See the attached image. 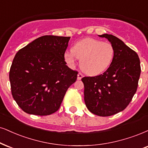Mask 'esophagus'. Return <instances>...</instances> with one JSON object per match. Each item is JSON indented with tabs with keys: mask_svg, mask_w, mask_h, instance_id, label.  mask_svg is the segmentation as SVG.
Listing matches in <instances>:
<instances>
[{
	"mask_svg": "<svg viewBox=\"0 0 148 148\" xmlns=\"http://www.w3.org/2000/svg\"><path fill=\"white\" fill-rule=\"evenodd\" d=\"M83 74H82L81 73H80V72L78 73V76H77V78H78V80H80V79H81V78H83Z\"/></svg>",
	"mask_w": 148,
	"mask_h": 148,
	"instance_id": "1",
	"label": "esophagus"
}]
</instances>
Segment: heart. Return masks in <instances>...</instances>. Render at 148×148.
Wrapping results in <instances>:
<instances>
[{
  "instance_id": "heart-1",
  "label": "heart",
  "mask_w": 148,
  "mask_h": 148,
  "mask_svg": "<svg viewBox=\"0 0 148 148\" xmlns=\"http://www.w3.org/2000/svg\"><path fill=\"white\" fill-rule=\"evenodd\" d=\"M115 50L110 42L94 38H85L76 42L71 52L64 54V60L70 66L80 60V67L90 76H96L108 68L113 61Z\"/></svg>"
}]
</instances>
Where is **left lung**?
<instances>
[{"mask_svg":"<svg viewBox=\"0 0 148 148\" xmlns=\"http://www.w3.org/2000/svg\"><path fill=\"white\" fill-rule=\"evenodd\" d=\"M105 37L113 45L115 55L106 71L96 76L82 78L84 84V100L91 113L107 117L122 111L133 98L141 74L139 56L117 37Z\"/></svg>","mask_w":148,"mask_h":148,"instance_id":"left-lung-1","label":"left lung"}]
</instances>
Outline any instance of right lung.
Instances as JSON below:
<instances>
[{"label":"right lung","mask_w":148,"mask_h":148,"mask_svg":"<svg viewBox=\"0 0 148 148\" xmlns=\"http://www.w3.org/2000/svg\"><path fill=\"white\" fill-rule=\"evenodd\" d=\"M70 37L44 35L18 50L9 80L13 98L25 113L48 115L58 111L77 71L66 65L64 54Z\"/></svg>","instance_id":"obj_1"}]
</instances>
